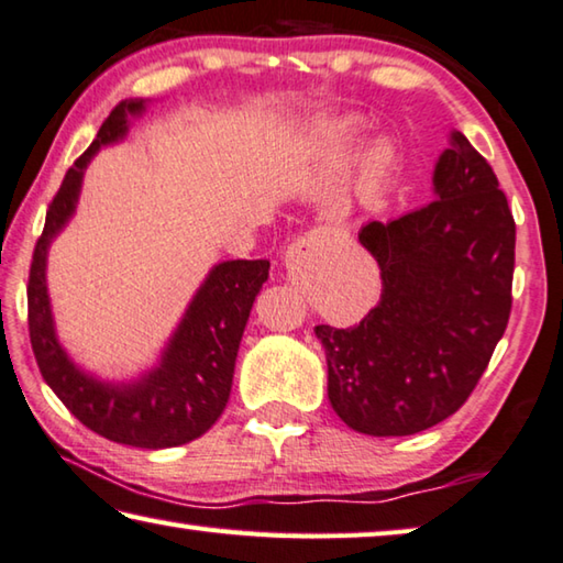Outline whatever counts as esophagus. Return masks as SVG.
I'll use <instances>...</instances> for the list:
<instances>
[{"instance_id":"1","label":"esophagus","mask_w":563,"mask_h":563,"mask_svg":"<svg viewBox=\"0 0 563 563\" xmlns=\"http://www.w3.org/2000/svg\"><path fill=\"white\" fill-rule=\"evenodd\" d=\"M319 256H321V249H319L314 236H303V239H299V242H294L289 246L287 256H284V266H287L291 282H297L307 272L317 269Z\"/></svg>"}]
</instances>
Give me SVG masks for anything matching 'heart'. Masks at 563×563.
I'll list each match as a JSON object with an SVG mask.
<instances>
[{"instance_id":"1","label":"heart","mask_w":563,"mask_h":563,"mask_svg":"<svg viewBox=\"0 0 563 563\" xmlns=\"http://www.w3.org/2000/svg\"><path fill=\"white\" fill-rule=\"evenodd\" d=\"M384 162H386L384 146H376V150H372V152H368V156H366V167L368 169H379Z\"/></svg>"}]
</instances>
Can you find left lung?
Returning a JSON list of instances; mask_svg holds the SVG:
<instances>
[{"label":"left lung","instance_id":"1","mask_svg":"<svg viewBox=\"0 0 563 563\" xmlns=\"http://www.w3.org/2000/svg\"><path fill=\"white\" fill-rule=\"evenodd\" d=\"M434 201L358 232L382 299L356 327L319 324L329 401L368 437H409L451 417L489 366L511 314L516 224L489 162L451 132Z\"/></svg>","mask_w":563,"mask_h":563}]
</instances>
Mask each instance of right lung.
<instances>
[{
    "instance_id": "add662e5",
    "label": "right lung",
    "mask_w": 563,
    "mask_h": 563,
    "mask_svg": "<svg viewBox=\"0 0 563 563\" xmlns=\"http://www.w3.org/2000/svg\"><path fill=\"white\" fill-rule=\"evenodd\" d=\"M144 99H124L99 126L97 140L74 162L52 199L36 239L26 307L34 358L49 389L87 429L117 444L169 449L199 439L229 401L234 362L249 311L269 279L266 260H234L211 266L207 279L164 346L159 364L132 382H101L71 362L57 339L47 291V254L77 209L85 169L101 146L122 142L129 119L142 117Z\"/></svg>"
}]
</instances>
